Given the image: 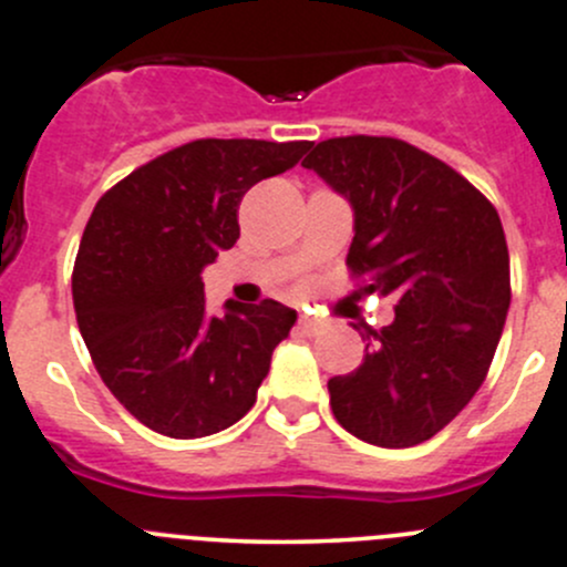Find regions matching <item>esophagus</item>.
Segmentation results:
<instances>
[{
    "label": "esophagus",
    "mask_w": 567,
    "mask_h": 567,
    "mask_svg": "<svg viewBox=\"0 0 567 567\" xmlns=\"http://www.w3.org/2000/svg\"><path fill=\"white\" fill-rule=\"evenodd\" d=\"M299 329L305 331V334H318L320 329H323V320H318V318H312V316H301L299 318Z\"/></svg>",
    "instance_id": "esophagus-1"
}]
</instances>
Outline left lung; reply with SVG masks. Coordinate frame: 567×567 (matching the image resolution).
<instances>
[{"mask_svg":"<svg viewBox=\"0 0 567 567\" xmlns=\"http://www.w3.org/2000/svg\"><path fill=\"white\" fill-rule=\"evenodd\" d=\"M301 167L351 203L348 268L392 296L362 331L364 362L329 379L337 422L375 447H414L485 381L511 307V255L494 205L444 162L392 136L318 142Z\"/></svg>","mask_w":567,"mask_h":567,"instance_id":"obj_1","label":"left lung"}]
</instances>
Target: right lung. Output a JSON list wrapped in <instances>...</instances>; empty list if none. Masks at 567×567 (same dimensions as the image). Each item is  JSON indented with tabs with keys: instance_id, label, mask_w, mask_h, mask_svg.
Masks as SVG:
<instances>
[{
	"instance_id": "add662e5",
	"label": "right lung",
	"mask_w": 567,
	"mask_h": 567,
	"mask_svg": "<svg viewBox=\"0 0 567 567\" xmlns=\"http://www.w3.org/2000/svg\"><path fill=\"white\" fill-rule=\"evenodd\" d=\"M307 151L310 142H188L93 208L73 262L79 331L109 392L151 431L210 436L255 405L296 310L227 301L225 316L210 318L203 268L241 236L244 194Z\"/></svg>"
}]
</instances>
